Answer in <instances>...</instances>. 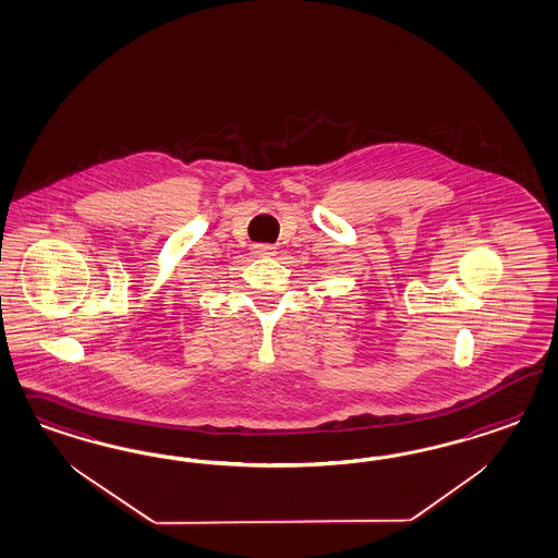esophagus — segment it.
<instances>
[{
	"mask_svg": "<svg viewBox=\"0 0 558 558\" xmlns=\"http://www.w3.org/2000/svg\"><path fill=\"white\" fill-rule=\"evenodd\" d=\"M252 252L257 257H271V255H276V247L274 245H254Z\"/></svg>",
	"mask_w": 558,
	"mask_h": 558,
	"instance_id": "esophagus-1",
	"label": "esophagus"
}]
</instances>
